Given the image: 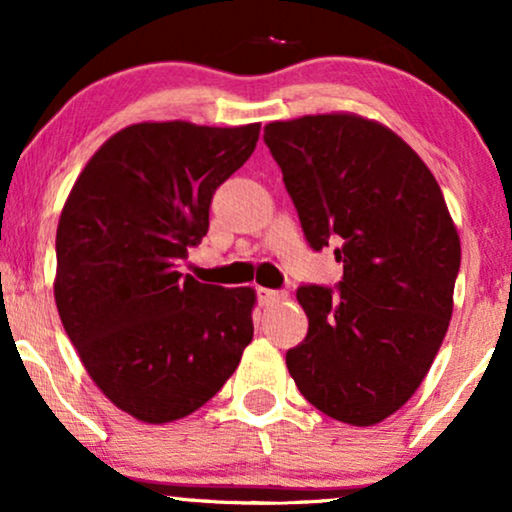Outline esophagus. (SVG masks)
<instances>
[{
    "label": "esophagus",
    "mask_w": 512,
    "mask_h": 512,
    "mask_svg": "<svg viewBox=\"0 0 512 512\" xmlns=\"http://www.w3.org/2000/svg\"><path fill=\"white\" fill-rule=\"evenodd\" d=\"M256 296H258V301H261L263 306H268V304H275V301H280V299H285V292H277V289H268V287H256Z\"/></svg>",
    "instance_id": "1"
}]
</instances>
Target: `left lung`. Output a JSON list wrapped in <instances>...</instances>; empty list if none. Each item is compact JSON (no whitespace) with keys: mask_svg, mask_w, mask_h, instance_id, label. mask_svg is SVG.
Segmentation results:
<instances>
[{"mask_svg":"<svg viewBox=\"0 0 512 512\" xmlns=\"http://www.w3.org/2000/svg\"><path fill=\"white\" fill-rule=\"evenodd\" d=\"M270 154L313 251L334 244L337 287L301 285L308 334L287 368L308 403L349 425L396 413L437 356L453 311L460 239L420 156L351 113L266 125Z\"/></svg>","mask_w":512,"mask_h":512,"instance_id":"left-lung-1","label":"left lung"}]
</instances>
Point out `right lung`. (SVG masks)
Returning <instances> with one entry per match:
<instances>
[{"label": "right lung", "instance_id": "obj_1", "mask_svg": "<svg viewBox=\"0 0 512 512\" xmlns=\"http://www.w3.org/2000/svg\"><path fill=\"white\" fill-rule=\"evenodd\" d=\"M261 125L137 123L92 156L56 230L63 330L106 399L161 425L218 394L254 337L249 287L180 273L208 232L216 189L254 154Z\"/></svg>", "mask_w": 512, "mask_h": 512}]
</instances>
